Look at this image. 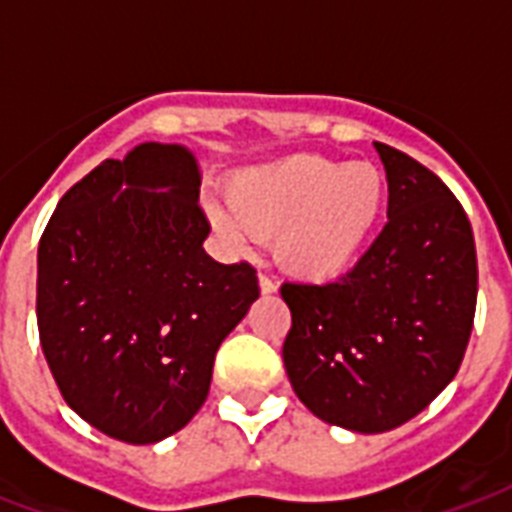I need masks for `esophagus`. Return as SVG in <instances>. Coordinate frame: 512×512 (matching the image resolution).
Instances as JSON below:
<instances>
[{
    "mask_svg": "<svg viewBox=\"0 0 512 512\" xmlns=\"http://www.w3.org/2000/svg\"><path fill=\"white\" fill-rule=\"evenodd\" d=\"M257 281H260V292H263V295H273V292H276V281H273L268 273H260Z\"/></svg>",
    "mask_w": 512,
    "mask_h": 512,
    "instance_id": "obj_1",
    "label": "esophagus"
}]
</instances>
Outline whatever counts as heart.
I'll list each match as a JSON object with an SVG mask.
<instances>
[{
	"mask_svg": "<svg viewBox=\"0 0 512 512\" xmlns=\"http://www.w3.org/2000/svg\"><path fill=\"white\" fill-rule=\"evenodd\" d=\"M388 207V180L369 162L292 156L239 175L212 223L228 239L276 236V260L303 281H335L364 257Z\"/></svg>",
	"mask_w": 512,
	"mask_h": 512,
	"instance_id": "b5f03b06",
	"label": "heart"
}]
</instances>
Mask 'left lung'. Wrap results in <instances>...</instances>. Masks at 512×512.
I'll return each mask as SVG.
<instances>
[{
    "label": "left lung",
    "instance_id": "8db88e82",
    "mask_svg": "<svg viewBox=\"0 0 512 512\" xmlns=\"http://www.w3.org/2000/svg\"><path fill=\"white\" fill-rule=\"evenodd\" d=\"M388 223L329 284L284 281V366L319 420L385 433L425 409L460 369L476 316L478 263L465 209L438 175L374 143Z\"/></svg>",
    "mask_w": 512,
    "mask_h": 512
}]
</instances>
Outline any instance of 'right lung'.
Here are the masks:
<instances>
[{"instance_id": "right-lung-1", "label": "right lung", "mask_w": 512, "mask_h": 512, "mask_svg": "<svg viewBox=\"0 0 512 512\" xmlns=\"http://www.w3.org/2000/svg\"><path fill=\"white\" fill-rule=\"evenodd\" d=\"M199 183L185 148L143 143L71 185L39 241L44 358L66 404L124 444L191 422L220 342L260 297L252 265L201 247Z\"/></svg>"}]
</instances>
